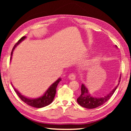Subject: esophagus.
I'll list each match as a JSON object with an SVG mask.
<instances>
[{
  "label": "esophagus",
  "instance_id": "1",
  "mask_svg": "<svg viewBox=\"0 0 131 131\" xmlns=\"http://www.w3.org/2000/svg\"><path fill=\"white\" fill-rule=\"evenodd\" d=\"M68 78L70 80H75V79H76V76H75V74H73V73H71V74H69V76H68Z\"/></svg>",
  "mask_w": 131,
  "mask_h": 131
}]
</instances>
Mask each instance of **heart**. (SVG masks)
<instances>
[{
  "instance_id": "b5f03b06",
  "label": "heart",
  "mask_w": 131,
  "mask_h": 131,
  "mask_svg": "<svg viewBox=\"0 0 131 131\" xmlns=\"http://www.w3.org/2000/svg\"><path fill=\"white\" fill-rule=\"evenodd\" d=\"M94 62H95L94 59H92V60L88 61L86 62V66L87 67H91V66H93V64H94Z\"/></svg>"
}]
</instances>
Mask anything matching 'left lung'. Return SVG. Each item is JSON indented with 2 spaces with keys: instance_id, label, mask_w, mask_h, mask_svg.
<instances>
[{
  "instance_id": "left-lung-1",
  "label": "left lung",
  "mask_w": 131,
  "mask_h": 131,
  "mask_svg": "<svg viewBox=\"0 0 131 131\" xmlns=\"http://www.w3.org/2000/svg\"><path fill=\"white\" fill-rule=\"evenodd\" d=\"M116 47H117V46H116ZM121 79V76H120L119 83L115 87V88L113 89L107 95L101 98H95L91 96L89 94L88 89L83 84H82L81 86V94L77 99V102L82 107H85V108H95L99 106H101V105L104 104L105 103H106L111 98V96L113 95L114 92H115V91L119 85Z\"/></svg>"
}]
</instances>
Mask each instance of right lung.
Wrapping results in <instances>:
<instances>
[{"label":"right lung","instance_id":"obj_1","mask_svg":"<svg viewBox=\"0 0 131 131\" xmlns=\"http://www.w3.org/2000/svg\"><path fill=\"white\" fill-rule=\"evenodd\" d=\"M25 39H26V36L21 37V38L18 41L17 43L14 45V48H12L11 54H10L11 57H10V61L11 60L12 55L13 54L14 50L15 49L16 46H17L18 44L22 42L23 40H24ZM61 78H59L57 81H55L54 83L52 84V85L50 86V87L48 88V90L46 91V92L43 95L40 96V97L35 98V99H31V98H27L26 96L21 95L20 93H19V91L17 90V89L13 86V85H12V83L11 85L12 86V87H14L15 92L17 93L18 96H19V98H20L23 102H24V103H26L27 104H28V105H30V106L31 107H36V108H42V107H45L46 105H49L53 101V99H54L55 94H56V92H57L56 89H57V85H58V83L61 81Z\"/></svg>","mask_w":131,"mask_h":131}]
</instances>
